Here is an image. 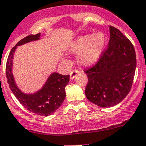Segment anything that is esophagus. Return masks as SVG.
<instances>
[{
	"label": "esophagus",
	"mask_w": 146,
	"mask_h": 146,
	"mask_svg": "<svg viewBox=\"0 0 146 146\" xmlns=\"http://www.w3.org/2000/svg\"><path fill=\"white\" fill-rule=\"evenodd\" d=\"M78 73H79L78 70H72V71L70 72V79H71V80L74 79L76 77V76H77V74Z\"/></svg>",
	"instance_id": "obj_1"
}]
</instances>
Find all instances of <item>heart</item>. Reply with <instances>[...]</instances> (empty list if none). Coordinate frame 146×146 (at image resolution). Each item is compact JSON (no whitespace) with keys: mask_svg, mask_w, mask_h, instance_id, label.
<instances>
[{"mask_svg":"<svg viewBox=\"0 0 146 146\" xmlns=\"http://www.w3.org/2000/svg\"><path fill=\"white\" fill-rule=\"evenodd\" d=\"M106 43V36L101 32L82 35L70 43L68 53L78 55L77 60L80 65L91 66L100 57Z\"/></svg>","mask_w":146,"mask_h":146,"instance_id":"b5f03b06","label":"heart"}]
</instances>
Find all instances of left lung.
<instances>
[{
	"label": "left lung",
	"instance_id": "obj_1",
	"mask_svg": "<svg viewBox=\"0 0 146 146\" xmlns=\"http://www.w3.org/2000/svg\"><path fill=\"white\" fill-rule=\"evenodd\" d=\"M111 37L106 50L97 63L85 70L88 83L86 98L100 107H111L122 101L130 92L136 68L132 43L118 29L110 25Z\"/></svg>",
	"mask_w": 146,
	"mask_h": 146
}]
</instances>
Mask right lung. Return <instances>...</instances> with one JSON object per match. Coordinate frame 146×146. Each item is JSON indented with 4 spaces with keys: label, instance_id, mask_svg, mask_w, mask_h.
Instances as JSON below:
<instances>
[{
    "label": "right lung",
    "instance_id": "add662e5",
    "mask_svg": "<svg viewBox=\"0 0 146 146\" xmlns=\"http://www.w3.org/2000/svg\"><path fill=\"white\" fill-rule=\"evenodd\" d=\"M40 36V33L35 35H29L17 43L9 53L5 72L10 88L21 104L33 113L48 116L53 113L63 103L66 98L65 88L68 83L70 76H63L58 73H52L40 90L33 94H25L16 86L12 73V59L17 46L39 40Z\"/></svg>",
    "mask_w": 146,
    "mask_h": 146
}]
</instances>
